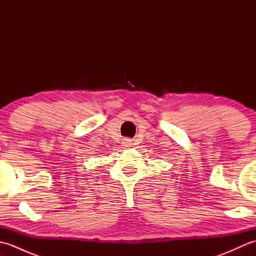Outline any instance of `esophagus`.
I'll list each match as a JSON object with an SVG mask.
<instances>
[{
	"instance_id": "1",
	"label": "esophagus",
	"mask_w": 256,
	"mask_h": 256,
	"mask_svg": "<svg viewBox=\"0 0 256 256\" xmlns=\"http://www.w3.org/2000/svg\"><path fill=\"white\" fill-rule=\"evenodd\" d=\"M123 146H125V148H130V146L132 145V142H131V140H128V138H125V140H123Z\"/></svg>"
}]
</instances>
